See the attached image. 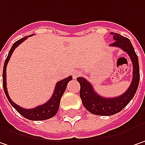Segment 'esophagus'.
Here are the masks:
<instances>
[{
  "label": "esophagus",
  "instance_id": "1",
  "mask_svg": "<svg viewBox=\"0 0 145 145\" xmlns=\"http://www.w3.org/2000/svg\"><path fill=\"white\" fill-rule=\"evenodd\" d=\"M79 75V72H77V71H74V72L73 73V78H76L77 76Z\"/></svg>",
  "mask_w": 145,
  "mask_h": 145
}]
</instances>
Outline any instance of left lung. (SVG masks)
<instances>
[{
  "instance_id": "8db88e82",
  "label": "left lung",
  "mask_w": 145,
  "mask_h": 145,
  "mask_svg": "<svg viewBox=\"0 0 145 145\" xmlns=\"http://www.w3.org/2000/svg\"><path fill=\"white\" fill-rule=\"evenodd\" d=\"M114 35V42L110 44L113 47L120 48L124 52L129 55L133 65V77L129 88L119 97L112 98H105L101 97L93 89L92 85L84 78L78 77L77 81L80 84L79 95L82 103L85 108L90 113L96 115L110 116L120 112L126 107L131 99L134 97L137 91L140 82V67L138 57L135 54L134 48L128 38L114 32H111Z\"/></svg>"
}]
</instances>
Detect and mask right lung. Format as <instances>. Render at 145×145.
Returning a JSON list of instances; mask_svg holds the SVG:
<instances>
[{"label": "right lung", "instance_id": "add662e5", "mask_svg": "<svg viewBox=\"0 0 145 145\" xmlns=\"http://www.w3.org/2000/svg\"><path fill=\"white\" fill-rule=\"evenodd\" d=\"M31 35H32L25 36L24 38H22V39L18 40V41H16L15 43L13 44V46L11 47V48H10L9 54H8L6 59L5 61V64H4L3 74H2V77H3V88L5 93V96H6L7 99L9 100L11 105L21 115H22L24 118H27L29 120H32V121L46 120V119L51 118L54 115H56L57 110L59 109L61 98L62 97L63 93L66 91V88L67 87L68 83L72 79V76H69L66 79H61V81H58L57 83V84L55 86L54 93H53V96L48 100V101L45 102L44 104L41 105H39V106L35 107V108L30 109V110L22 108L19 105H16L14 101H12V100L10 99V96H9L8 91H7V88H6V66H7V64H8V62L10 61V57H11L12 54L14 53V51L16 48L18 47L20 44H22L23 41L26 40L27 39V37H30Z\"/></svg>", "mask_w": 145, "mask_h": 145}]
</instances>
